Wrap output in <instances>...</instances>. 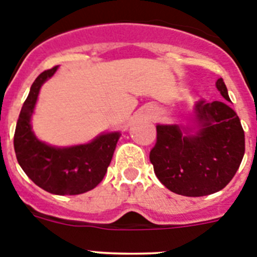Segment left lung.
I'll use <instances>...</instances> for the list:
<instances>
[{
    "mask_svg": "<svg viewBox=\"0 0 257 257\" xmlns=\"http://www.w3.org/2000/svg\"><path fill=\"white\" fill-rule=\"evenodd\" d=\"M216 87L224 101L194 106L198 130L176 124H158L149 160L154 174L167 189L187 197H202L225 188L235 175L244 154V131L237 113L229 106L226 86Z\"/></svg>",
    "mask_w": 257,
    "mask_h": 257,
    "instance_id": "1",
    "label": "left lung"
}]
</instances>
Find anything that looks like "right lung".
<instances>
[{"label": "right lung", "mask_w": 257, "mask_h": 257, "mask_svg": "<svg viewBox=\"0 0 257 257\" xmlns=\"http://www.w3.org/2000/svg\"><path fill=\"white\" fill-rule=\"evenodd\" d=\"M56 69L42 72L32 85L17 122L14 149L20 167L36 185L58 196H76L94 189L103 180L121 134H103L88 144L69 148L40 142L32 133L31 115L41 86Z\"/></svg>", "instance_id": "add662e5"}]
</instances>
